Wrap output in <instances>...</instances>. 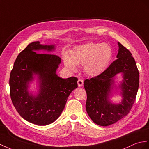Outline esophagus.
Segmentation results:
<instances>
[{"label":"esophagus","instance_id":"34e87169","mask_svg":"<svg viewBox=\"0 0 149 149\" xmlns=\"http://www.w3.org/2000/svg\"><path fill=\"white\" fill-rule=\"evenodd\" d=\"M77 83H78V85L79 87V86H81L83 85V79H81V78L78 79Z\"/></svg>","mask_w":149,"mask_h":149}]
</instances>
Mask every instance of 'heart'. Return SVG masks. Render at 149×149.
Returning a JSON list of instances; mask_svg holds the SVG:
<instances>
[{
    "label": "heart",
    "mask_w": 149,
    "mask_h": 149,
    "mask_svg": "<svg viewBox=\"0 0 149 149\" xmlns=\"http://www.w3.org/2000/svg\"><path fill=\"white\" fill-rule=\"evenodd\" d=\"M112 50L106 43H87L76 47L72 56L63 54L64 64L71 71L77 70V64L83 66V70L89 76L102 72L110 64Z\"/></svg>",
    "instance_id": "1"
}]
</instances>
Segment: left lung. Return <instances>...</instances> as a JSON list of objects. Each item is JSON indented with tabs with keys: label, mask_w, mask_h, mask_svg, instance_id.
I'll return each instance as SVG.
<instances>
[{
	"label": "left lung",
	"mask_w": 149,
	"mask_h": 149,
	"mask_svg": "<svg viewBox=\"0 0 149 149\" xmlns=\"http://www.w3.org/2000/svg\"><path fill=\"white\" fill-rule=\"evenodd\" d=\"M118 44V59L100 74L84 81L87 95L86 111L95 124L102 126L114 124L129 113L139 86V72L132 53L119 42ZM119 73L123 78L119 86L122 100L114 104L110 100V96L115 87V76Z\"/></svg>",
	"instance_id": "left-lung-1"
}]
</instances>
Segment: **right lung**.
<instances>
[{
    "label": "right lung",
    "instance_id": "right-lung-1",
    "mask_svg": "<svg viewBox=\"0 0 149 149\" xmlns=\"http://www.w3.org/2000/svg\"><path fill=\"white\" fill-rule=\"evenodd\" d=\"M54 49V45H43L38 41L30 43L17 56L10 74V95L14 106L25 120L40 126L49 125L60 116L69 95L78 87L77 78L64 79L56 74L61 62L59 56L38 53ZM35 75L39 91L33 95L28 88Z\"/></svg>",
    "mask_w": 149,
    "mask_h": 149
}]
</instances>
